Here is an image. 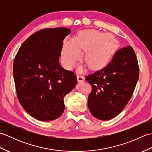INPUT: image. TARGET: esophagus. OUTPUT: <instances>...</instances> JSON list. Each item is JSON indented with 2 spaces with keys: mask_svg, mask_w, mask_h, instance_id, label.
Returning a JSON list of instances; mask_svg holds the SVG:
<instances>
[{
  "mask_svg": "<svg viewBox=\"0 0 152 152\" xmlns=\"http://www.w3.org/2000/svg\"><path fill=\"white\" fill-rule=\"evenodd\" d=\"M77 80H78V82H83L84 81V78L81 74L77 73Z\"/></svg>",
  "mask_w": 152,
  "mask_h": 152,
  "instance_id": "34e87169",
  "label": "esophagus"
}]
</instances>
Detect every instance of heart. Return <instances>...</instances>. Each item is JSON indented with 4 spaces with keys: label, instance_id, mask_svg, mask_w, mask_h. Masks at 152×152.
Listing matches in <instances>:
<instances>
[{
    "label": "heart",
    "instance_id": "1",
    "mask_svg": "<svg viewBox=\"0 0 152 152\" xmlns=\"http://www.w3.org/2000/svg\"><path fill=\"white\" fill-rule=\"evenodd\" d=\"M107 34L96 30L83 31L75 40L64 44L61 59L67 68L76 65L82 57L81 51H87L85 61L90 69L98 70L105 66L116 50V42L109 39Z\"/></svg>",
    "mask_w": 152,
    "mask_h": 152
}]
</instances>
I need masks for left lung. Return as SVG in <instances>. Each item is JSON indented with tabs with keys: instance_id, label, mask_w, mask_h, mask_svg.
Returning a JSON list of instances; mask_svg holds the SVG:
<instances>
[{
	"instance_id": "left-lung-1",
	"label": "left lung",
	"mask_w": 152,
	"mask_h": 152,
	"mask_svg": "<svg viewBox=\"0 0 152 152\" xmlns=\"http://www.w3.org/2000/svg\"><path fill=\"white\" fill-rule=\"evenodd\" d=\"M138 77L139 66L133 48L118 50L105 67L86 77L92 87L88 101L91 114L103 121L120 114L133 95Z\"/></svg>"
}]
</instances>
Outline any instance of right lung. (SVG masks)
Here are the masks:
<instances>
[{"instance_id":"right-lung-1","label":"right lung","mask_w":152,"mask_h":152,"mask_svg":"<svg viewBox=\"0 0 152 152\" xmlns=\"http://www.w3.org/2000/svg\"><path fill=\"white\" fill-rule=\"evenodd\" d=\"M67 28H44L28 37L15 57L13 75L23 108L39 121L58 118L64 110L63 98L77 83L72 71L61 66L63 41Z\"/></svg>"}]
</instances>
